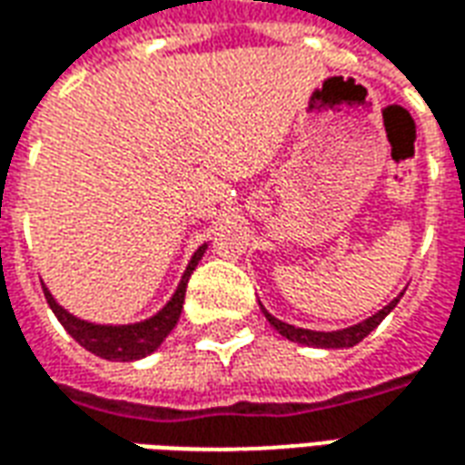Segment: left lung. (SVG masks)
<instances>
[{
	"instance_id": "8db88e82",
	"label": "left lung",
	"mask_w": 465,
	"mask_h": 465,
	"mask_svg": "<svg viewBox=\"0 0 465 465\" xmlns=\"http://www.w3.org/2000/svg\"><path fill=\"white\" fill-rule=\"evenodd\" d=\"M401 296H403V292H401L393 302L386 303L381 312L369 316L366 322L353 323L349 329H339V331H312V329H299V326H292V323L279 322V319L272 316L266 309H263V316H266V322L272 323L276 331L282 333L283 339H289V341L293 343H303V346H313V349H351V346H356L359 341H363V339H366V336H369V333L373 331L393 309H396V303L401 302Z\"/></svg>"
}]
</instances>
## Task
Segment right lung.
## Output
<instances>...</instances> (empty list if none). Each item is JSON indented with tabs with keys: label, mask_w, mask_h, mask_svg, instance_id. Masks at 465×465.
I'll return each mask as SVG.
<instances>
[{
	"label": "right lung",
	"mask_w": 465,
	"mask_h": 465,
	"mask_svg": "<svg viewBox=\"0 0 465 465\" xmlns=\"http://www.w3.org/2000/svg\"><path fill=\"white\" fill-rule=\"evenodd\" d=\"M206 246H209V243H202V246L193 252L192 262L186 266L182 282L176 286V292H173L172 299L166 302V306H163L162 312H156L153 316H149V319H143V322L119 323V326L84 322V319H79L74 313L66 312L64 306H59L46 286H42V289H45L49 309L54 312L59 323L64 326L66 333H69L79 346H84L86 351H92L94 356L106 361H139L159 349L163 343V339L172 333V329L176 326V322H179V316H182L183 309V296H186V283H189V276H192L193 269H196V263L202 262Z\"/></svg>",
	"instance_id": "right-lung-1"
}]
</instances>
